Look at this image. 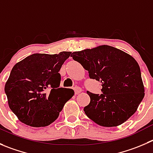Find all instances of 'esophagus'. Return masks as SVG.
Returning a JSON list of instances; mask_svg holds the SVG:
<instances>
[{"instance_id":"34e87169","label":"esophagus","mask_w":153,"mask_h":153,"mask_svg":"<svg viewBox=\"0 0 153 153\" xmlns=\"http://www.w3.org/2000/svg\"><path fill=\"white\" fill-rule=\"evenodd\" d=\"M82 88H80V87H75V88H74V91H75V94H79V93L80 92H82Z\"/></svg>"}]
</instances>
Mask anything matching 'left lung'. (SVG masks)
<instances>
[{"instance_id":"obj_1","label":"left lung","mask_w":153,"mask_h":153,"mask_svg":"<svg viewBox=\"0 0 153 153\" xmlns=\"http://www.w3.org/2000/svg\"><path fill=\"white\" fill-rule=\"evenodd\" d=\"M71 56L88 71L91 79L102 84L100 95L87 91L90 103L84 112L90 119L101 126L116 127L137 111L144 97V86L139 65L131 56L102 45Z\"/></svg>"}]
</instances>
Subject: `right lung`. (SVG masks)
I'll list each match as a JSON object with an SVG mask.
<instances>
[{"instance_id": "1", "label": "right lung", "mask_w": 153, "mask_h": 153, "mask_svg": "<svg viewBox=\"0 0 153 153\" xmlns=\"http://www.w3.org/2000/svg\"><path fill=\"white\" fill-rule=\"evenodd\" d=\"M71 54L35 53L14 65L4 90L9 107L20 122L39 128L57 119L74 94L71 88H59V72Z\"/></svg>"}]
</instances>
